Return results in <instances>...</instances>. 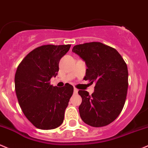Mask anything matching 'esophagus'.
Segmentation results:
<instances>
[{
	"label": "esophagus",
	"mask_w": 148,
	"mask_h": 148,
	"mask_svg": "<svg viewBox=\"0 0 148 148\" xmlns=\"http://www.w3.org/2000/svg\"><path fill=\"white\" fill-rule=\"evenodd\" d=\"M73 92H74V94H77V92H78V89H76V88H74Z\"/></svg>",
	"instance_id": "esophagus-1"
}]
</instances>
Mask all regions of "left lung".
Listing matches in <instances>:
<instances>
[{"mask_svg": "<svg viewBox=\"0 0 148 148\" xmlns=\"http://www.w3.org/2000/svg\"><path fill=\"white\" fill-rule=\"evenodd\" d=\"M72 52L85 61L84 79L95 82L92 95L79 90L81 119L88 125L101 127L110 124L122 112L128 89V69L123 58L114 48L99 42L77 45Z\"/></svg>", "mask_w": 148, "mask_h": 148, "instance_id": "1", "label": "left lung"}]
</instances>
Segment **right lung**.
Segmentation results:
<instances>
[{"mask_svg": "<svg viewBox=\"0 0 148 148\" xmlns=\"http://www.w3.org/2000/svg\"><path fill=\"white\" fill-rule=\"evenodd\" d=\"M71 45H46L27 54L18 66L14 85L18 102L24 115L38 129L49 130L63 123L64 112L73 93V87H53L59 63Z\"/></svg>", "mask_w": 148, "mask_h": 148, "instance_id": "1", "label": "right lung"}]
</instances>
